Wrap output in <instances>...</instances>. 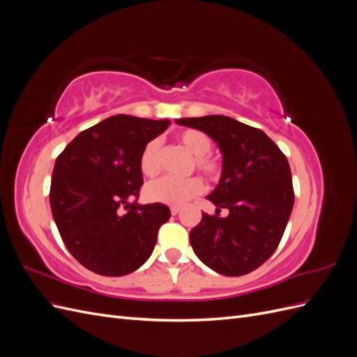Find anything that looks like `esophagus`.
I'll use <instances>...</instances> for the list:
<instances>
[{"mask_svg":"<svg viewBox=\"0 0 357 357\" xmlns=\"http://www.w3.org/2000/svg\"><path fill=\"white\" fill-rule=\"evenodd\" d=\"M169 211H171V214H174V215H176L177 213H180V207H171V208H169Z\"/></svg>","mask_w":357,"mask_h":357,"instance_id":"34e87169","label":"esophagus"}]
</instances>
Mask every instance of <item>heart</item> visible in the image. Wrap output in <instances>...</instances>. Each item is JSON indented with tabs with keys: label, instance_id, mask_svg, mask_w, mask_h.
Instances as JSON below:
<instances>
[{
	"label": "heart",
	"instance_id": "heart-1",
	"mask_svg": "<svg viewBox=\"0 0 357 357\" xmlns=\"http://www.w3.org/2000/svg\"><path fill=\"white\" fill-rule=\"evenodd\" d=\"M177 143L186 149L193 156V165L208 180H218L222 174V164L218 158H214L211 150V138L198 129H183L176 135ZM160 146L153 139L149 142L142 155H139V171L146 177H155L160 171ZM204 185L197 177L189 178H174L164 177L156 181L149 183L144 189V197L150 202L165 204L171 207H180L190 199L198 197L202 192Z\"/></svg>",
	"mask_w": 357,
	"mask_h": 357
}]
</instances>
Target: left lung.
Instances as JSON below:
<instances>
[{
	"mask_svg": "<svg viewBox=\"0 0 357 357\" xmlns=\"http://www.w3.org/2000/svg\"><path fill=\"white\" fill-rule=\"evenodd\" d=\"M218 143L223 155L219 185L207 197L215 214L202 213L190 231L193 252L213 271L238 277L266 262L284 234L295 193L290 167L264 131L228 116L177 119ZM230 214L220 218V210Z\"/></svg>",
	"mask_w": 357,
	"mask_h": 357,
	"instance_id": "1",
	"label": "left lung"
}]
</instances>
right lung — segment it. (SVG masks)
I'll list each match as a JSON object with an SVG mask.
<instances>
[{"label": "right lung", "mask_w": 357, "mask_h": 357, "mask_svg": "<svg viewBox=\"0 0 357 357\" xmlns=\"http://www.w3.org/2000/svg\"><path fill=\"white\" fill-rule=\"evenodd\" d=\"M169 121L116 114L84 129L56 158L50 208L68 252L92 273L121 277L152 255L171 211L137 202L139 155Z\"/></svg>", "instance_id": "obj_1"}]
</instances>
